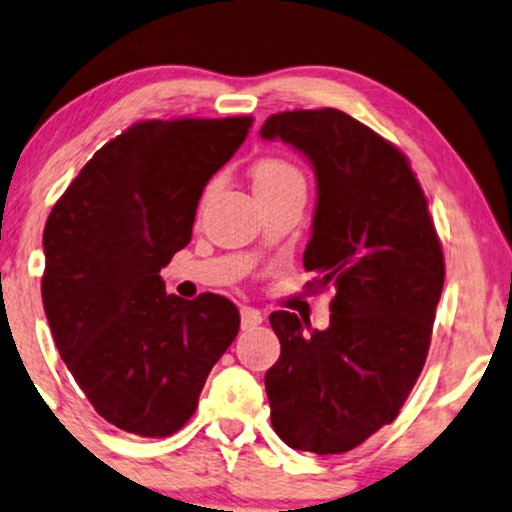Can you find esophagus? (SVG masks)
Returning a JSON list of instances; mask_svg holds the SVG:
<instances>
[{
  "instance_id": "34e87169",
  "label": "esophagus",
  "mask_w": 512,
  "mask_h": 512,
  "mask_svg": "<svg viewBox=\"0 0 512 512\" xmlns=\"http://www.w3.org/2000/svg\"><path fill=\"white\" fill-rule=\"evenodd\" d=\"M262 323V313L257 309H252V306H243L241 309V327L243 330H252V327H257Z\"/></svg>"
}]
</instances>
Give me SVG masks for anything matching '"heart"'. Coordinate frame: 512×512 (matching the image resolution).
I'll return each instance as SVG.
<instances>
[{
    "label": "heart",
    "mask_w": 512,
    "mask_h": 512,
    "mask_svg": "<svg viewBox=\"0 0 512 512\" xmlns=\"http://www.w3.org/2000/svg\"><path fill=\"white\" fill-rule=\"evenodd\" d=\"M252 187H255V194H274L281 192V189L290 187H304V175L295 163L278 159V156H269V159L257 161L252 166ZM210 192H213V185L206 189L203 199H208Z\"/></svg>",
    "instance_id": "obj_1"
}]
</instances>
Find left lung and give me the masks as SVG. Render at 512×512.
Segmentation results:
<instances>
[{
  "instance_id": "left-lung-1",
  "label": "left lung",
  "mask_w": 512,
  "mask_h": 512,
  "mask_svg": "<svg viewBox=\"0 0 512 512\" xmlns=\"http://www.w3.org/2000/svg\"><path fill=\"white\" fill-rule=\"evenodd\" d=\"M313 163L318 203L304 269L335 288L330 327L304 332L290 311L269 323L281 358L264 384L285 445L344 454L391 424L424 370L445 257L428 201L398 147L339 109L264 121Z\"/></svg>"
}]
</instances>
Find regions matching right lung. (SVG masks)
Here are the masks:
<instances>
[{"mask_svg":"<svg viewBox=\"0 0 512 512\" xmlns=\"http://www.w3.org/2000/svg\"><path fill=\"white\" fill-rule=\"evenodd\" d=\"M252 117L149 119L102 145L44 227L42 299L60 358L112 426L168 438L241 327L227 297L166 295L196 206Z\"/></svg>","mask_w":512,"mask_h":512,"instance_id":"1","label":"right lung"}]
</instances>
